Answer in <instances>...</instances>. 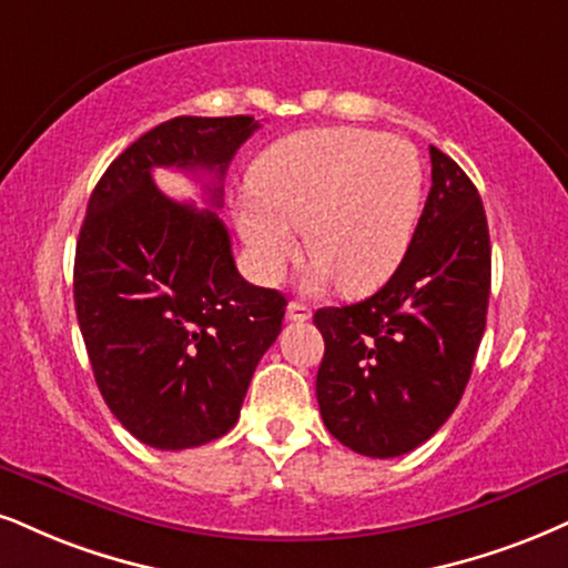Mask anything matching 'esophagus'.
<instances>
[{
	"label": "esophagus",
	"instance_id": "obj_1",
	"mask_svg": "<svg viewBox=\"0 0 568 568\" xmlns=\"http://www.w3.org/2000/svg\"><path fill=\"white\" fill-rule=\"evenodd\" d=\"M313 316V311H311V305H305V303H290L286 305V318L290 321H307Z\"/></svg>",
	"mask_w": 568,
	"mask_h": 568
}]
</instances>
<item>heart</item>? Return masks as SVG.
Listing matches in <instances>:
<instances>
[{
    "mask_svg": "<svg viewBox=\"0 0 568 568\" xmlns=\"http://www.w3.org/2000/svg\"><path fill=\"white\" fill-rule=\"evenodd\" d=\"M236 202V229L252 265L276 278L297 255L295 229L316 263L347 295L379 290L400 268L424 197L413 144L363 129L303 131L273 144Z\"/></svg>",
    "mask_w": 568,
    "mask_h": 568,
    "instance_id": "1",
    "label": "heart"
}]
</instances>
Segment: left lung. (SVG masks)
<instances>
[{
	"instance_id": "left-lung-1",
	"label": "left lung",
	"mask_w": 568,
	"mask_h": 568,
	"mask_svg": "<svg viewBox=\"0 0 568 568\" xmlns=\"http://www.w3.org/2000/svg\"><path fill=\"white\" fill-rule=\"evenodd\" d=\"M432 189L400 268L376 295L321 307L316 376L326 429L349 450H416L460 403L485 334L489 231L477 186L429 146Z\"/></svg>"
}]
</instances>
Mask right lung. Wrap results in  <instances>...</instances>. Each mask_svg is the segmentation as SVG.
<instances>
[{
	"instance_id": "right-lung-1",
	"label": "right lung",
	"mask_w": 568,
	"mask_h": 568,
	"mask_svg": "<svg viewBox=\"0 0 568 568\" xmlns=\"http://www.w3.org/2000/svg\"><path fill=\"white\" fill-rule=\"evenodd\" d=\"M255 129L250 115L171 118L121 152L89 197L75 316L108 408L158 450L205 445L236 424L286 297L244 282L219 215L165 197L152 168L207 176L210 207H221L226 168Z\"/></svg>"
}]
</instances>
